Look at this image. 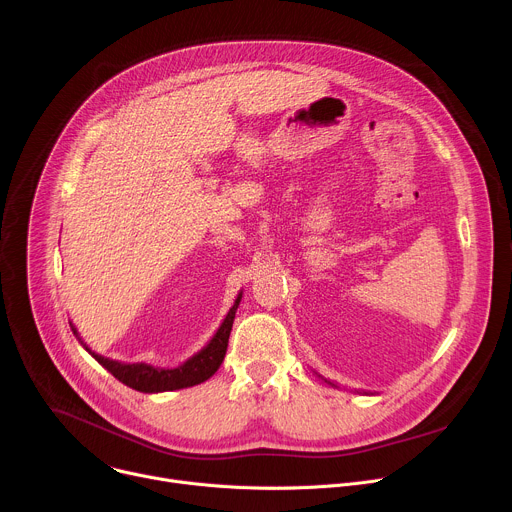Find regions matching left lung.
<instances>
[{"mask_svg":"<svg viewBox=\"0 0 512 512\" xmlns=\"http://www.w3.org/2000/svg\"><path fill=\"white\" fill-rule=\"evenodd\" d=\"M316 375H318V373H316ZM318 377H320V375H318ZM320 379H324V377H320ZM324 383H328V385H332V387H338V385H334V383H330V381H326V379H324ZM356 393H358V391H356Z\"/></svg>","mask_w":512,"mask_h":512,"instance_id":"left-lung-1","label":"left lung"}]
</instances>
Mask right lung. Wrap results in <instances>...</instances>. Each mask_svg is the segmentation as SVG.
<instances>
[{"label":"right lung","instance_id":"1","mask_svg":"<svg viewBox=\"0 0 512 512\" xmlns=\"http://www.w3.org/2000/svg\"><path fill=\"white\" fill-rule=\"evenodd\" d=\"M241 298H243V291H239L233 308L225 316L223 324L218 326L214 336L208 340V344L202 350H198L196 354H192L186 362L178 364L176 369H160V367H152V364H148V362H119L113 358H105V356L93 352L83 342V338L79 336L75 326L70 324V328H72V334H75L79 338V342L83 344V348L123 385L131 387L135 391H141V393L178 391V389L194 387V385L208 381L218 371V367H221L223 358L227 354L229 336L233 330V322H235V314L241 304Z\"/></svg>","mask_w":512,"mask_h":512}]
</instances>
